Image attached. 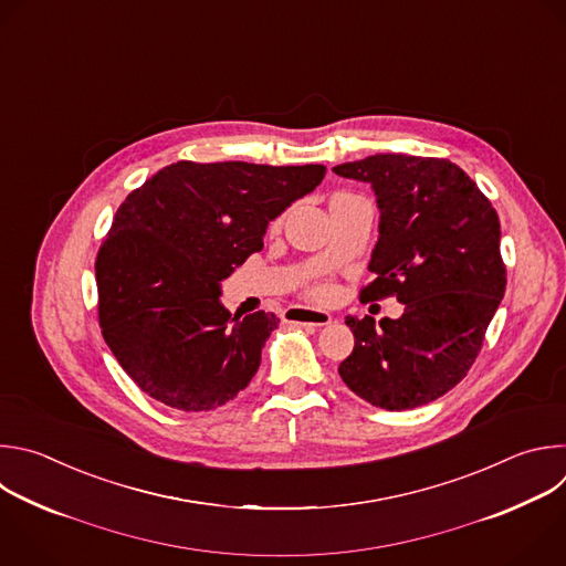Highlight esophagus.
I'll use <instances>...</instances> for the list:
<instances>
[{
    "label": "esophagus",
    "mask_w": 566,
    "mask_h": 566,
    "mask_svg": "<svg viewBox=\"0 0 566 566\" xmlns=\"http://www.w3.org/2000/svg\"><path fill=\"white\" fill-rule=\"evenodd\" d=\"M287 323H298V325H327L332 323V314L323 310H312V307H290L285 312Z\"/></svg>",
    "instance_id": "34e87169"
}]
</instances>
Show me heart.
I'll return each instance as SVG.
<instances>
[{
    "label": "heart",
    "mask_w": 566,
    "mask_h": 566,
    "mask_svg": "<svg viewBox=\"0 0 566 566\" xmlns=\"http://www.w3.org/2000/svg\"><path fill=\"white\" fill-rule=\"evenodd\" d=\"M323 294H325V290H321V292H318V296H323Z\"/></svg>",
    "instance_id": "b5f03b06"
}]
</instances>
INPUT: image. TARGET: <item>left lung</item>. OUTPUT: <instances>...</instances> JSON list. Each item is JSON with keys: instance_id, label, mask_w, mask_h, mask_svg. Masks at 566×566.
Wrapping results in <instances>:
<instances>
[{"instance_id": "1", "label": "left lung", "mask_w": 566, "mask_h": 566, "mask_svg": "<svg viewBox=\"0 0 566 566\" xmlns=\"http://www.w3.org/2000/svg\"><path fill=\"white\" fill-rule=\"evenodd\" d=\"M368 182L379 239L361 298L395 294L399 318L346 316L355 348L338 366L346 386L386 410H412L455 388L471 370L506 290L500 218L455 163L377 154L332 169Z\"/></svg>"}]
</instances>
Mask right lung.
I'll list each match as a JSON object with an SVG mask.
<instances>
[{
	"mask_svg": "<svg viewBox=\"0 0 566 566\" xmlns=\"http://www.w3.org/2000/svg\"><path fill=\"white\" fill-rule=\"evenodd\" d=\"M323 176V165L180 160L127 196L95 261L97 310L106 346L143 392L202 412L248 388L279 318L232 314L220 283Z\"/></svg>",
	"mask_w": 566,
	"mask_h": 566,
	"instance_id": "obj_1",
	"label": "right lung"
}]
</instances>
